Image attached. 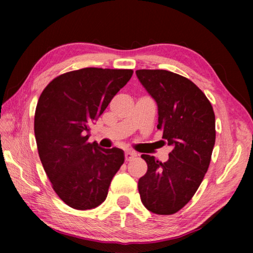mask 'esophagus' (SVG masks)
<instances>
[{"label":"esophagus","instance_id":"34e87169","mask_svg":"<svg viewBox=\"0 0 253 253\" xmlns=\"http://www.w3.org/2000/svg\"><path fill=\"white\" fill-rule=\"evenodd\" d=\"M135 157H136V154H135L134 152H130V151H126V152H125V160H126L127 162L134 160Z\"/></svg>","mask_w":253,"mask_h":253}]
</instances>
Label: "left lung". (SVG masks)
Listing matches in <instances>:
<instances>
[{
  "mask_svg": "<svg viewBox=\"0 0 253 253\" xmlns=\"http://www.w3.org/2000/svg\"><path fill=\"white\" fill-rule=\"evenodd\" d=\"M136 76L156 101L157 128L173 147L165 163L142 155L148 169L138 181L140 200L148 211L169 215L185 207L203 181L215 143V116L207 96L185 77L149 69Z\"/></svg>",
  "mask_w": 253,
  "mask_h": 253,
  "instance_id": "left-lung-1",
  "label": "left lung"
}]
</instances>
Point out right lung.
Masks as SVG:
<instances>
[{
	"instance_id": "right-lung-1",
	"label": "right lung",
	"mask_w": 253,
	"mask_h": 253,
	"mask_svg": "<svg viewBox=\"0 0 253 253\" xmlns=\"http://www.w3.org/2000/svg\"><path fill=\"white\" fill-rule=\"evenodd\" d=\"M132 70L84 68L57 77L38 101L34 135L42 166L63 202L90 210L107 198L125 155L88 143L89 126L131 78Z\"/></svg>"
}]
</instances>
